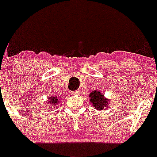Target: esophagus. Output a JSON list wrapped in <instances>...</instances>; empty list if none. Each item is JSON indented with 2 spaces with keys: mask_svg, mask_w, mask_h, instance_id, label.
Listing matches in <instances>:
<instances>
[{
  "mask_svg": "<svg viewBox=\"0 0 157 157\" xmlns=\"http://www.w3.org/2000/svg\"><path fill=\"white\" fill-rule=\"evenodd\" d=\"M80 94L79 90H76L75 91V92H72V94H73V95H78V94Z\"/></svg>",
  "mask_w": 157,
  "mask_h": 157,
  "instance_id": "1",
  "label": "esophagus"
}]
</instances>
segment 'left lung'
Instances as JSON below:
<instances>
[{
  "mask_svg": "<svg viewBox=\"0 0 157 157\" xmlns=\"http://www.w3.org/2000/svg\"><path fill=\"white\" fill-rule=\"evenodd\" d=\"M90 102L92 106L97 110H107L109 105L110 104L109 99L105 97L102 92L100 90H94L89 95Z\"/></svg>",
  "mask_w": 157,
  "mask_h": 157,
  "instance_id": "obj_1",
  "label": "left lung"
}]
</instances>
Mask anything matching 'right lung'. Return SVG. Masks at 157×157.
<instances>
[{
    "instance_id": "right-lung-1",
    "label": "right lung",
    "mask_w": 157,
    "mask_h": 157,
    "mask_svg": "<svg viewBox=\"0 0 157 157\" xmlns=\"http://www.w3.org/2000/svg\"><path fill=\"white\" fill-rule=\"evenodd\" d=\"M59 101H60V98L59 97H56V96H54V97H48V100H47L46 104L48 105V108L51 109H55L56 105L59 103Z\"/></svg>"
}]
</instances>
